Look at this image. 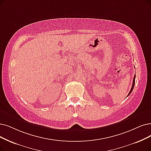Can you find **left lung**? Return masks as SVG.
<instances>
[{"instance_id":"left-lung-1","label":"left lung","mask_w":151,"mask_h":151,"mask_svg":"<svg viewBox=\"0 0 151 151\" xmlns=\"http://www.w3.org/2000/svg\"><path fill=\"white\" fill-rule=\"evenodd\" d=\"M135 77H136V75H134V76L133 81H132V87H131V90H130L129 93H128V96H129V95H130V93H131L132 92V90H133V88H134V84H135Z\"/></svg>"}]
</instances>
